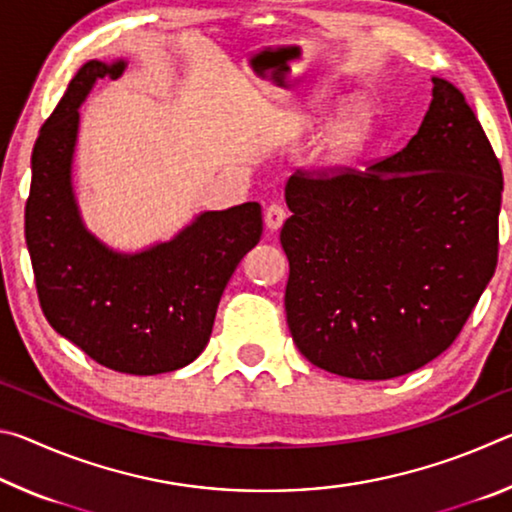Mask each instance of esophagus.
<instances>
[{
  "instance_id": "34e87169",
  "label": "esophagus",
  "mask_w": 512,
  "mask_h": 512,
  "mask_svg": "<svg viewBox=\"0 0 512 512\" xmlns=\"http://www.w3.org/2000/svg\"><path fill=\"white\" fill-rule=\"evenodd\" d=\"M284 219H287V212H284V207H282L280 203H273V205H268V207H266V212H264V223H266V228H268V230H271V232L280 230V228H282V223H284Z\"/></svg>"
}]
</instances>
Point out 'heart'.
Wrapping results in <instances>:
<instances>
[{"instance_id": "b5f03b06", "label": "heart", "mask_w": 512, "mask_h": 512, "mask_svg": "<svg viewBox=\"0 0 512 512\" xmlns=\"http://www.w3.org/2000/svg\"><path fill=\"white\" fill-rule=\"evenodd\" d=\"M327 106L325 99H318L316 110ZM375 126V108L368 101H354L345 106L339 115L334 117L332 124L327 126L323 140V158L329 164H339L352 158L354 153L361 151V146L372 133Z\"/></svg>"}]
</instances>
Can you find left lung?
Segmentation results:
<instances>
[{"mask_svg": "<svg viewBox=\"0 0 512 512\" xmlns=\"http://www.w3.org/2000/svg\"><path fill=\"white\" fill-rule=\"evenodd\" d=\"M409 144L366 171L284 187L287 323L302 357L350 379H393L443 354L499 250L504 176L463 92L431 79Z\"/></svg>", "mask_w": 512, "mask_h": 512, "instance_id": "1", "label": "left lung"}]
</instances>
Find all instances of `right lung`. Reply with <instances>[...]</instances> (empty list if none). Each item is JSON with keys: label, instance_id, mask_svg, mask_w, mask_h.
<instances>
[{"label": "right lung", "instance_id": "add662e5", "mask_svg": "<svg viewBox=\"0 0 512 512\" xmlns=\"http://www.w3.org/2000/svg\"><path fill=\"white\" fill-rule=\"evenodd\" d=\"M124 69L126 60L85 63L40 128L24 235L49 325L101 366L160 375L205 350L225 284L262 237V207L201 212L169 241L137 253L92 235L72 185L79 108L94 83Z\"/></svg>", "mask_w": 512, "mask_h": 512}]
</instances>
